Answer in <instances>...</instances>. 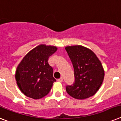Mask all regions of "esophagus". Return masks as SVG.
<instances>
[{
	"label": "esophagus",
	"instance_id": "34e87169",
	"mask_svg": "<svg viewBox=\"0 0 121 121\" xmlns=\"http://www.w3.org/2000/svg\"><path fill=\"white\" fill-rule=\"evenodd\" d=\"M57 81H58V82L62 83V82H63V78H60V79H58Z\"/></svg>",
	"mask_w": 121,
	"mask_h": 121
}]
</instances>
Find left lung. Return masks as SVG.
Here are the masks:
<instances>
[{"label":"left lung","mask_w":121,"mask_h":121,"mask_svg":"<svg viewBox=\"0 0 121 121\" xmlns=\"http://www.w3.org/2000/svg\"><path fill=\"white\" fill-rule=\"evenodd\" d=\"M74 68V83L66 86V91L76 99H84L95 95L104 78L101 62L93 51L81 45L65 47Z\"/></svg>","instance_id":"obj_1"}]
</instances>
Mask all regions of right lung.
Returning a JSON list of instances; mask_svg holds the SVG:
<instances>
[{
    "instance_id": "obj_1",
    "label": "right lung",
    "mask_w": 121,
    "mask_h": 121,
    "mask_svg": "<svg viewBox=\"0 0 121 121\" xmlns=\"http://www.w3.org/2000/svg\"><path fill=\"white\" fill-rule=\"evenodd\" d=\"M57 49L55 46L40 44L26 54L18 64L15 76L17 86L25 96L38 99L48 94L56 79L48 60Z\"/></svg>"
}]
</instances>
